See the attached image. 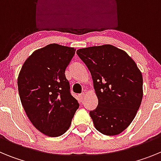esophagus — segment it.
<instances>
[{"instance_id":"1","label":"esophagus","mask_w":161,"mask_h":161,"mask_svg":"<svg viewBox=\"0 0 161 161\" xmlns=\"http://www.w3.org/2000/svg\"><path fill=\"white\" fill-rule=\"evenodd\" d=\"M79 97H80V101H83L84 97H85V93H80V94L79 95Z\"/></svg>"}]
</instances>
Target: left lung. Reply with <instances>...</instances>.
Listing matches in <instances>:
<instances>
[{
    "instance_id": "left-lung-1",
    "label": "left lung",
    "mask_w": 161,
    "mask_h": 161,
    "mask_svg": "<svg viewBox=\"0 0 161 161\" xmlns=\"http://www.w3.org/2000/svg\"><path fill=\"white\" fill-rule=\"evenodd\" d=\"M76 54L89 68L98 98L89 112L95 128L106 136L122 133L141 105V72L126 52L109 44L81 48Z\"/></svg>"
}]
</instances>
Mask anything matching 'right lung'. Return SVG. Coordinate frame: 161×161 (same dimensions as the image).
Segmentation results:
<instances>
[{
	"label": "right lung",
	"instance_id": "add662e5",
	"mask_svg": "<svg viewBox=\"0 0 161 161\" xmlns=\"http://www.w3.org/2000/svg\"><path fill=\"white\" fill-rule=\"evenodd\" d=\"M75 52L73 47L49 44L33 52L18 75V93L27 117L50 137L65 133L79 108L65 76Z\"/></svg>",
	"mask_w": 161,
	"mask_h": 161
}]
</instances>
